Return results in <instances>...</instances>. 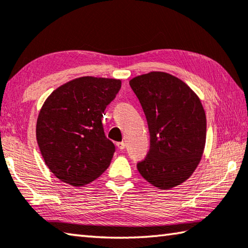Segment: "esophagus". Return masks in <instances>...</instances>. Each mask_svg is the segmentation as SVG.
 <instances>
[{
  "instance_id": "obj_1",
  "label": "esophagus",
  "mask_w": 248,
  "mask_h": 248,
  "mask_svg": "<svg viewBox=\"0 0 248 248\" xmlns=\"http://www.w3.org/2000/svg\"><path fill=\"white\" fill-rule=\"evenodd\" d=\"M117 146H118V149H120V150H124V148H125V142H118V143H117Z\"/></svg>"
}]
</instances>
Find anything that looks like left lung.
<instances>
[{
    "label": "left lung",
    "mask_w": 248,
    "mask_h": 248,
    "mask_svg": "<svg viewBox=\"0 0 248 248\" xmlns=\"http://www.w3.org/2000/svg\"><path fill=\"white\" fill-rule=\"evenodd\" d=\"M129 83L144 111L151 139L138 170L153 186L170 189L190 177L202 156L203 107L187 84L169 73L150 72Z\"/></svg>",
    "instance_id": "obj_1"
}]
</instances>
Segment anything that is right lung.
I'll return each instance as SVG.
<instances>
[{
	"mask_svg": "<svg viewBox=\"0 0 248 248\" xmlns=\"http://www.w3.org/2000/svg\"><path fill=\"white\" fill-rule=\"evenodd\" d=\"M120 79L83 77L59 87L46 99L36 137L45 163L62 182L84 186L107 170L115 144L102 123Z\"/></svg>",
	"mask_w": 248,
	"mask_h": 248,
	"instance_id": "right-lung-1",
	"label": "right lung"
}]
</instances>
